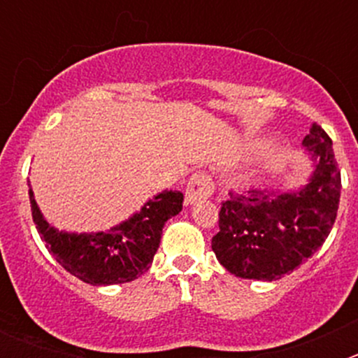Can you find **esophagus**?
Instances as JSON below:
<instances>
[{"label": "esophagus", "instance_id": "1", "mask_svg": "<svg viewBox=\"0 0 358 358\" xmlns=\"http://www.w3.org/2000/svg\"><path fill=\"white\" fill-rule=\"evenodd\" d=\"M211 195H213V182H211V177L206 172H195L194 176L189 177L185 192L186 206H192L197 201L210 199Z\"/></svg>", "mask_w": 358, "mask_h": 358}]
</instances>
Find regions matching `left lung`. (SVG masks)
I'll list each match as a JSON object with an SVG mask.
<instances>
[{"label":"left lung","instance_id":"1","mask_svg":"<svg viewBox=\"0 0 358 358\" xmlns=\"http://www.w3.org/2000/svg\"><path fill=\"white\" fill-rule=\"evenodd\" d=\"M303 147L314 166L301 188L251 189L222 202L220 231L211 249L231 274L280 280L314 256L330 235L341 197V170L330 136L312 123Z\"/></svg>","mask_w":358,"mask_h":358}]
</instances>
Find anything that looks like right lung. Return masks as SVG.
I'll return each mask as SVG.
<instances>
[{"instance_id": "1", "label": "right lung", "mask_w": 358, "mask_h": 358, "mask_svg": "<svg viewBox=\"0 0 358 358\" xmlns=\"http://www.w3.org/2000/svg\"><path fill=\"white\" fill-rule=\"evenodd\" d=\"M31 217L44 245L75 278L94 287L129 283L150 267L163 226L182 210V194L164 189L148 199L127 220L94 233H71L53 227L37 206L28 182Z\"/></svg>"}]
</instances>
